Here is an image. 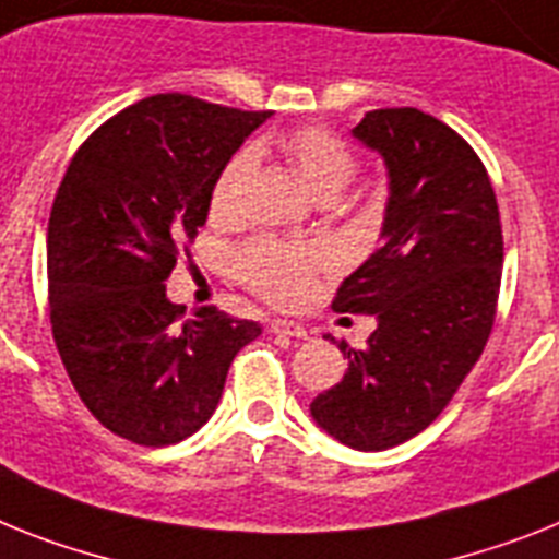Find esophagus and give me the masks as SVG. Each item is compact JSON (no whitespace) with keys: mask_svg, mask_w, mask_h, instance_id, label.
<instances>
[{"mask_svg":"<svg viewBox=\"0 0 559 559\" xmlns=\"http://www.w3.org/2000/svg\"><path fill=\"white\" fill-rule=\"evenodd\" d=\"M270 332H275V335H287V337H298V341H304V337L309 335L307 326L304 323H295V321H272L270 323Z\"/></svg>","mask_w":559,"mask_h":559,"instance_id":"obj_1","label":"esophagus"}]
</instances>
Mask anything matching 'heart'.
I'll return each mask as SVG.
<instances>
[{
  "mask_svg": "<svg viewBox=\"0 0 559 559\" xmlns=\"http://www.w3.org/2000/svg\"><path fill=\"white\" fill-rule=\"evenodd\" d=\"M284 156L293 164L316 199L332 201L358 173L355 150L326 128H301L284 139ZM252 170V150H238L215 176L210 190V215L215 222H233L241 210V192ZM233 266L243 287L278 307H295L316 289L323 272L337 266V252L330 243H289L258 236L238 247Z\"/></svg>",
  "mask_w": 559,
  "mask_h": 559,
  "instance_id": "obj_1",
  "label": "heart"
}]
</instances>
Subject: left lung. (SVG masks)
<instances>
[{
  "label": "left lung",
  "mask_w": 559,
  "mask_h": 559,
  "mask_svg": "<svg viewBox=\"0 0 559 559\" xmlns=\"http://www.w3.org/2000/svg\"><path fill=\"white\" fill-rule=\"evenodd\" d=\"M389 173L381 250L344 278L332 309L374 316L367 349L341 344L344 381L309 412L358 452L420 435L447 409L495 326L503 229L489 173L449 124L417 110H369L352 130Z\"/></svg>",
  "instance_id": "obj_1"
}]
</instances>
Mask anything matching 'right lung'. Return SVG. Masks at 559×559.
Returning a JSON list of instances; mask_svg holds the SVG:
<instances>
[{
	"label": "right lung",
	"mask_w": 559,
	"mask_h": 559,
	"mask_svg": "<svg viewBox=\"0 0 559 559\" xmlns=\"http://www.w3.org/2000/svg\"><path fill=\"white\" fill-rule=\"evenodd\" d=\"M270 110L158 93L76 150L48 224L50 326L98 424L170 447L207 424L255 321L167 298L178 255L204 227L215 176Z\"/></svg>",
	"instance_id": "1"
}]
</instances>
